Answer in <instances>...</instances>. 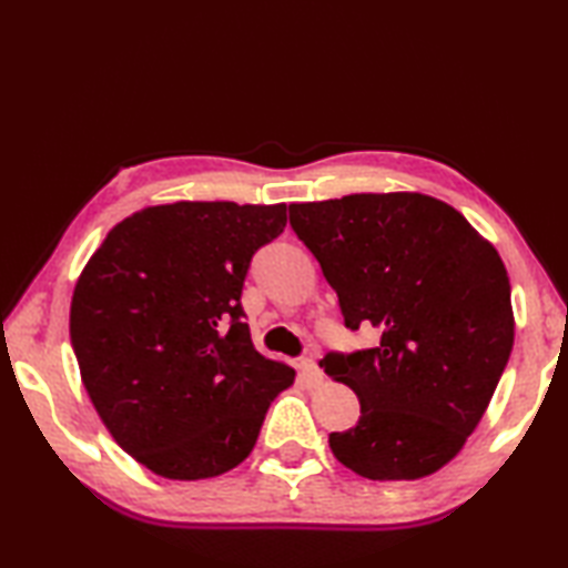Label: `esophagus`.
Here are the masks:
<instances>
[{"instance_id": "34e87169", "label": "esophagus", "mask_w": 568, "mask_h": 568, "mask_svg": "<svg viewBox=\"0 0 568 568\" xmlns=\"http://www.w3.org/2000/svg\"><path fill=\"white\" fill-rule=\"evenodd\" d=\"M297 373H301V378L307 383V386H321L323 383V371L313 358L297 361Z\"/></svg>"}]
</instances>
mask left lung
I'll return each instance as SVG.
<instances>
[{
	"label": "left lung",
	"mask_w": 568,
	"mask_h": 568,
	"mask_svg": "<svg viewBox=\"0 0 568 568\" xmlns=\"http://www.w3.org/2000/svg\"><path fill=\"white\" fill-rule=\"evenodd\" d=\"M291 227L338 293L345 328L376 348L321 365L361 400L331 434L335 458L371 480L436 474L484 416L514 348L511 283L468 220L420 192H361L293 203Z\"/></svg>",
	"instance_id": "8db88e82"
}]
</instances>
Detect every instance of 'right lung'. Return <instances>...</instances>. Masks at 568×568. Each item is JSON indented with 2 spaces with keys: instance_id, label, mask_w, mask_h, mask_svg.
<instances>
[{
  "instance_id": "add662e5",
  "label": "right lung",
  "mask_w": 568,
  "mask_h": 568,
  "mask_svg": "<svg viewBox=\"0 0 568 568\" xmlns=\"http://www.w3.org/2000/svg\"><path fill=\"white\" fill-rule=\"evenodd\" d=\"M281 205L172 203L114 225L74 285L70 338L92 406L122 450L172 480L250 456L291 365L255 351L240 305Z\"/></svg>"
}]
</instances>
